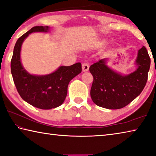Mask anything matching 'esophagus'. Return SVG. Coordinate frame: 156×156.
Here are the masks:
<instances>
[{"label":"esophagus","instance_id":"obj_1","mask_svg":"<svg viewBox=\"0 0 156 156\" xmlns=\"http://www.w3.org/2000/svg\"><path fill=\"white\" fill-rule=\"evenodd\" d=\"M89 69V65L87 63H82V71L83 72H86Z\"/></svg>","mask_w":156,"mask_h":156}]
</instances>
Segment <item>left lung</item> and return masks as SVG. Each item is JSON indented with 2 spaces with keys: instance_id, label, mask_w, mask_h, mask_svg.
I'll return each instance as SVG.
<instances>
[{
  "instance_id": "obj_1",
  "label": "left lung",
  "mask_w": 156,
  "mask_h": 156,
  "mask_svg": "<svg viewBox=\"0 0 156 156\" xmlns=\"http://www.w3.org/2000/svg\"><path fill=\"white\" fill-rule=\"evenodd\" d=\"M138 68L129 75L118 74L101 59L90 66L89 70L93 76L90 97L96 105L108 109L124 108L134 100L144 89L148 80L151 58L146 48L137 53Z\"/></svg>"
}]
</instances>
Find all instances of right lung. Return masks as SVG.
Here are the masks:
<instances>
[{
	"instance_id": "add662e5",
	"label": "right lung",
	"mask_w": 156,
	"mask_h": 156,
	"mask_svg": "<svg viewBox=\"0 0 156 156\" xmlns=\"http://www.w3.org/2000/svg\"><path fill=\"white\" fill-rule=\"evenodd\" d=\"M48 28L33 27L19 38L11 60V73L20 96L32 106L45 110L55 108L63 104L67 95L69 82L81 72L80 63L61 66L55 72L42 76L30 75L23 68L20 53L24 39L32 32H48Z\"/></svg>"
}]
</instances>
